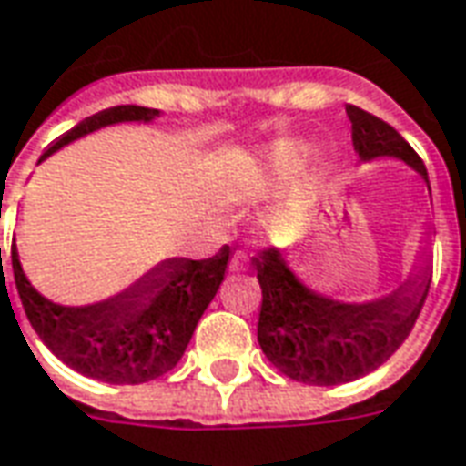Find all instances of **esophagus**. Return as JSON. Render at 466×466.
Wrapping results in <instances>:
<instances>
[{
    "label": "esophagus",
    "mask_w": 466,
    "mask_h": 466,
    "mask_svg": "<svg viewBox=\"0 0 466 466\" xmlns=\"http://www.w3.org/2000/svg\"><path fill=\"white\" fill-rule=\"evenodd\" d=\"M229 267H232V269H242V267H247V257L237 252V255L232 257V265Z\"/></svg>",
    "instance_id": "esophagus-1"
}]
</instances>
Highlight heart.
Masks as SVG:
<instances>
[{"instance_id": "1", "label": "heart", "mask_w": 466, "mask_h": 466, "mask_svg": "<svg viewBox=\"0 0 466 466\" xmlns=\"http://www.w3.org/2000/svg\"><path fill=\"white\" fill-rule=\"evenodd\" d=\"M310 164V146L300 138H278L255 148L244 161L234 164L222 178L224 197L234 201H249L275 188L279 181L300 177ZM310 204L302 194H289L269 217V227L282 237H300L308 227Z\"/></svg>"}]
</instances>
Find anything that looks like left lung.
Listing matches in <instances>:
<instances>
[{
    "label": "left lung",
    "mask_w": 466,
    "mask_h": 466,
    "mask_svg": "<svg viewBox=\"0 0 466 466\" xmlns=\"http://www.w3.org/2000/svg\"><path fill=\"white\" fill-rule=\"evenodd\" d=\"M360 161L399 158L424 177L426 166L386 120L346 106ZM262 308L257 340L269 363L288 379L310 386H340L376 370L396 353L424 308L431 272L424 259L399 288L369 302L333 300L308 288L278 249L252 257Z\"/></svg>",
    "instance_id": "8db88e82"
}]
</instances>
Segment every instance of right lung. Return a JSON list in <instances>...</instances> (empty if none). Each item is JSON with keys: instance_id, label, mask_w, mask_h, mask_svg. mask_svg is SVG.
Returning a JSON list of instances; mask_svg holds the SVG:
<instances>
[{"instance_id": "1", "label": "right lung", "mask_w": 466, "mask_h": 466, "mask_svg": "<svg viewBox=\"0 0 466 466\" xmlns=\"http://www.w3.org/2000/svg\"><path fill=\"white\" fill-rule=\"evenodd\" d=\"M161 113L141 106H116L90 116L60 136L40 161L67 143L116 123H151ZM232 259L229 244L209 259L168 257L118 295L93 305L47 300L22 269L12 239V272L27 320L55 356L87 379L103 383H146L177 366L197 323L222 285ZM2 262V247H0Z\"/></svg>"}]
</instances>
